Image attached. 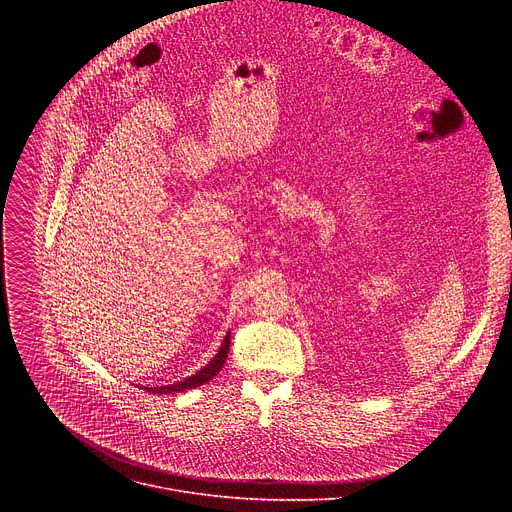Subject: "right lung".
Instances as JSON below:
<instances>
[{
	"label": "right lung",
	"mask_w": 512,
	"mask_h": 512,
	"mask_svg": "<svg viewBox=\"0 0 512 512\" xmlns=\"http://www.w3.org/2000/svg\"><path fill=\"white\" fill-rule=\"evenodd\" d=\"M229 344H231V332L225 336L221 350H218L216 356L206 364L204 369H200L196 375H192V377H188V379H184V381H180V383H174V385L145 387V389H148V391L154 393V395H168V393L174 395V393H182V391H188V389H196V387H200V385L212 381V377L223 369V364H225V360H227V356H229Z\"/></svg>",
	"instance_id": "right-lung-1"
}]
</instances>
